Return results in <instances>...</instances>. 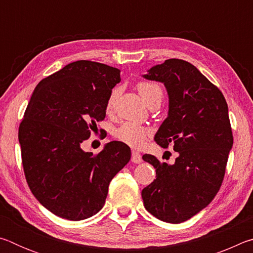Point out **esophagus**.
Masks as SVG:
<instances>
[{"instance_id": "1", "label": "esophagus", "mask_w": 253, "mask_h": 253, "mask_svg": "<svg viewBox=\"0 0 253 253\" xmlns=\"http://www.w3.org/2000/svg\"><path fill=\"white\" fill-rule=\"evenodd\" d=\"M142 155L138 152L136 151H132L131 152V162L132 163H136V164H138V163L142 162Z\"/></svg>"}]
</instances>
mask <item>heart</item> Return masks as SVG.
Here are the masks:
<instances>
[{
  "instance_id": "1",
  "label": "heart",
  "mask_w": 253,
  "mask_h": 253,
  "mask_svg": "<svg viewBox=\"0 0 253 253\" xmlns=\"http://www.w3.org/2000/svg\"><path fill=\"white\" fill-rule=\"evenodd\" d=\"M137 89H138L140 96L143 97V99L148 106L155 104L160 105L163 100L164 92H163L161 85L156 83H153V81H139L137 84ZM119 93H121V89L119 88H115L111 90L106 104V109L108 113L113 111L115 107H116ZM114 134L117 139L129 145V146L140 147L149 135V129H147L146 127L138 125V124L128 122L119 126L115 130Z\"/></svg>"
}]
</instances>
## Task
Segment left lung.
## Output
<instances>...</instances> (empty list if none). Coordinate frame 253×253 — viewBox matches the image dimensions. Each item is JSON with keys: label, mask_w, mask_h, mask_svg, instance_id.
<instances>
[{"label": "left lung", "mask_w": 253, "mask_h": 253, "mask_svg": "<svg viewBox=\"0 0 253 253\" xmlns=\"http://www.w3.org/2000/svg\"><path fill=\"white\" fill-rule=\"evenodd\" d=\"M143 77L168 90L169 115L155 142L163 148L172 144L177 153L172 165L143 156L156 169V179L142 191L144 207L157 219L177 224L208 207L223 182L233 145L228 104L216 85L181 59L165 60Z\"/></svg>", "instance_id": "left-lung-1"}]
</instances>
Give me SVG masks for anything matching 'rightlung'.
I'll return each mask as SVG.
<instances>
[{
    "label": "right lung",
    "instance_id": "right-lung-1",
    "mask_svg": "<svg viewBox=\"0 0 253 253\" xmlns=\"http://www.w3.org/2000/svg\"><path fill=\"white\" fill-rule=\"evenodd\" d=\"M119 81L117 68L79 60L34 89L19 127L22 165L32 194L55 215L71 221L95 215L110 181L130 160V148L117 140L97 155L81 148L105 119Z\"/></svg>",
    "mask_w": 253,
    "mask_h": 253
}]
</instances>
